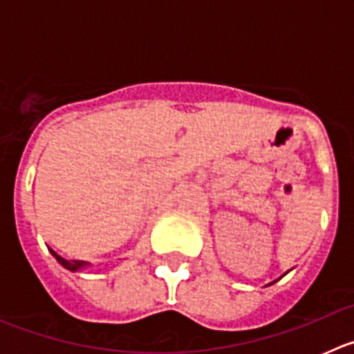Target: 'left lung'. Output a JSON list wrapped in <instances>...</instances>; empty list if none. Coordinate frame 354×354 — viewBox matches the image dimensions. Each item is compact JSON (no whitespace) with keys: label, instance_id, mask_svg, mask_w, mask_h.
I'll list each match as a JSON object with an SVG mask.
<instances>
[{"label":"left lung","instance_id":"left-lung-1","mask_svg":"<svg viewBox=\"0 0 354 354\" xmlns=\"http://www.w3.org/2000/svg\"><path fill=\"white\" fill-rule=\"evenodd\" d=\"M282 277H283V274H282ZM282 277H280V278H282ZM280 278H278V280H280ZM274 282H277V280H274ZM274 282H273V283H274Z\"/></svg>","mask_w":354,"mask_h":354}]
</instances>
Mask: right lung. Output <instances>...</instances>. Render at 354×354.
<instances>
[{
    "instance_id": "right-lung-1",
    "label": "right lung",
    "mask_w": 354,
    "mask_h": 354,
    "mask_svg": "<svg viewBox=\"0 0 354 354\" xmlns=\"http://www.w3.org/2000/svg\"><path fill=\"white\" fill-rule=\"evenodd\" d=\"M49 252L53 253V257H55L56 261L64 266L65 270L72 271V273H76V271H81V270H86V268H90V266H92L90 262H84V261H67V259H64L62 255H58L55 250H49Z\"/></svg>"
}]
</instances>
